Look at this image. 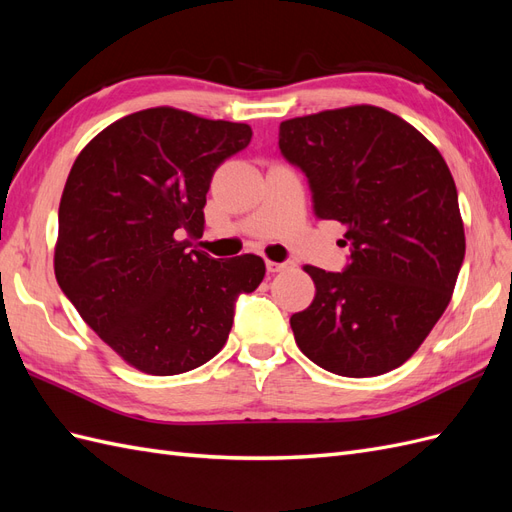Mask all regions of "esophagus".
Here are the masks:
<instances>
[{
	"instance_id": "34e87169",
	"label": "esophagus",
	"mask_w": 512,
	"mask_h": 512,
	"mask_svg": "<svg viewBox=\"0 0 512 512\" xmlns=\"http://www.w3.org/2000/svg\"><path fill=\"white\" fill-rule=\"evenodd\" d=\"M290 267V262H273V260H267V271L269 273H280L284 269Z\"/></svg>"
}]
</instances>
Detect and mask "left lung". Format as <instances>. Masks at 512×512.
<instances>
[{"instance_id":"left-lung-1","label":"left lung","mask_w":512,"mask_h":512,"mask_svg":"<svg viewBox=\"0 0 512 512\" xmlns=\"http://www.w3.org/2000/svg\"><path fill=\"white\" fill-rule=\"evenodd\" d=\"M320 220L346 226L342 273L312 265L297 346L322 369L369 378L404 365L451 301L466 256L457 188L440 151L408 121L359 104L280 123Z\"/></svg>"}]
</instances>
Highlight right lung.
<instances>
[{
	"instance_id": "1",
	"label": "right lung",
	"mask_w": 512,
	"mask_h": 512,
	"mask_svg": "<svg viewBox=\"0 0 512 512\" xmlns=\"http://www.w3.org/2000/svg\"><path fill=\"white\" fill-rule=\"evenodd\" d=\"M252 141L247 123L170 106L104 128L74 160L59 203L55 277L76 312L123 361L175 376L218 354L235 303L265 260H215L203 237L211 177Z\"/></svg>"
}]
</instances>
